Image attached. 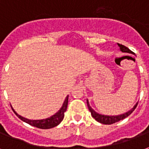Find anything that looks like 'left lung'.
<instances>
[{"mask_svg": "<svg viewBox=\"0 0 149 149\" xmlns=\"http://www.w3.org/2000/svg\"><path fill=\"white\" fill-rule=\"evenodd\" d=\"M118 44V46L120 47V50L122 52H125V53H130V54H132L133 53V52H131L128 47H127L126 46H124V45H122V44ZM87 106H88V109H89L90 110V112H91V113L92 117L94 118L96 121L101 123H102V124H112V123L118 122V121H120V120H123V119H125L126 117H127L128 116H130V114L134 112V110L136 109V107H137V105H138V102H137V103L134 105V106L131 109L129 110L128 112H124V113H123V114H120V115H117V116H108V115H102V114H99V113H97V112H95V110L91 107L88 99H87Z\"/></svg>", "mask_w": 149, "mask_h": 149, "instance_id": "left-lung-1", "label": "left lung"}]
</instances>
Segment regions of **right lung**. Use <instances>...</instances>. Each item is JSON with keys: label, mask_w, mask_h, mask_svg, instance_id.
I'll return each instance as SVG.
<instances>
[{"label": "right lung", "mask_w": 149, "mask_h": 149, "mask_svg": "<svg viewBox=\"0 0 149 149\" xmlns=\"http://www.w3.org/2000/svg\"><path fill=\"white\" fill-rule=\"evenodd\" d=\"M68 98H69V95H67L63 104H62V107L60 108V109L55 114L52 115L50 117L46 118V119H43V120H29V119H27V118H25L19 115L13 109V108H12V110L14 111L15 113L16 114L17 116L20 120H22L23 122L26 123L28 124L36 127L37 128H40V129H51V128H53L58 126L63 120L65 112L66 111L67 106H68Z\"/></svg>", "instance_id": "add662e5"}]
</instances>
